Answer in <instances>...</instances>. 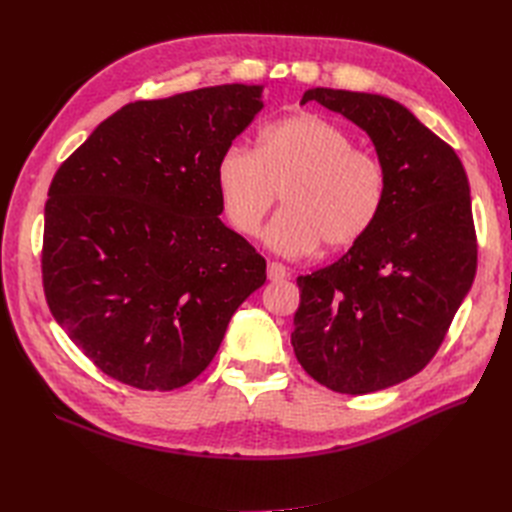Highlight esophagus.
Masks as SVG:
<instances>
[{
    "label": "esophagus",
    "instance_id": "34e87169",
    "mask_svg": "<svg viewBox=\"0 0 512 512\" xmlns=\"http://www.w3.org/2000/svg\"><path fill=\"white\" fill-rule=\"evenodd\" d=\"M267 275H269V280H271V282H280V280H286V277H288V271H286V267H284V265H280V262H269Z\"/></svg>",
    "mask_w": 512,
    "mask_h": 512
}]
</instances>
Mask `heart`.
<instances>
[{
    "label": "heart",
    "instance_id": "1",
    "mask_svg": "<svg viewBox=\"0 0 512 512\" xmlns=\"http://www.w3.org/2000/svg\"><path fill=\"white\" fill-rule=\"evenodd\" d=\"M352 136L314 113L267 123L254 151L232 145L215 164V188L232 230L256 237L282 192L284 207L265 239L286 256H305L320 243L344 250L374 228L386 203L382 160L352 147Z\"/></svg>",
    "mask_w": 512,
    "mask_h": 512
}]
</instances>
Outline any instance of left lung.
<instances>
[{"label":"left lung","instance_id":"1","mask_svg":"<svg viewBox=\"0 0 512 512\" xmlns=\"http://www.w3.org/2000/svg\"><path fill=\"white\" fill-rule=\"evenodd\" d=\"M318 102L359 126L389 175L378 222L333 265L297 277L290 342L327 389L365 395L418 374L438 352L476 273L470 183L451 145L404 104L314 87Z\"/></svg>","mask_w":512,"mask_h":512}]
</instances>
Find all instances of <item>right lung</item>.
<instances>
[{
    "label": "right lung",
    "mask_w": 512,
    "mask_h": 512,
    "mask_svg": "<svg viewBox=\"0 0 512 512\" xmlns=\"http://www.w3.org/2000/svg\"><path fill=\"white\" fill-rule=\"evenodd\" d=\"M262 85L126 104L59 166L42 280L59 327L106 376L173 391L203 374L267 262L222 220L215 164Z\"/></svg>",
    "instance_id": "right-lung-1"
}]
</instances>
